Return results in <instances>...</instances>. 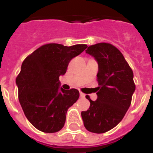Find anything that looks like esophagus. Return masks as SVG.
<instances>
[{
    "label": "esophagus",
    "mask_w": 153,
    "mask_h": 153,
    "mask_svg": "<svg viewBox=\"0 0 153 153\" xmlns=\"http://www.w3.org/2000/svg\"><path fill=\"white\" fill-rule=\"evenodd\" d=\"M85 94H84L83 93H82V92H80V97H81V98H85Z\"/></svg>",
    "instance_id": "1"
}]
</instances>
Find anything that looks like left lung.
Segmentation results:
<instances>
[{"label": "left lung", "instance_id": "left-lung-1", "mask_svg": "<svg viewBox=\"0 0 153 153\" xmlns=\"http://www.w3.org/2000/svg\"><path fill=\"white\" fill-rule=\"evenodd\" d=\"M86 53L98 64V98L81 113L85 128L91 133H103L114 128L130 106L136 86L133 72L116 47L100 43L88 47Z\"/></svg>", "mask_w": 153, "mask_h": 153}]
</instances>
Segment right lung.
Instances as JSON below:
<instances>
[{"label": "right lung", "mask_w": 153, "mask_h": 153, "mask_svg": "<svg viewBox=\"0 0 153 153\" xmlns=\"http://www.w3.org/2000/svg\"><path fill=\"white\" fill-rule=\"evenodd\" d=\"M86 48V44H45L24 60L16 79L19 101L27 120L39 131L56 133L64 126L67 109L79 99V92L63 90L59 78Z\"/></svg>", "instance_id": "add662e5"}]
</instances>
